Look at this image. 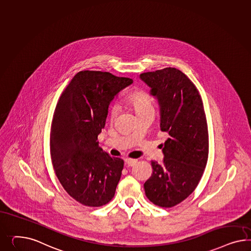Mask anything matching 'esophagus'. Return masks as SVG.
I'll use <instances>...</instances> for the list:
<instances>
[{
  "label": "esophagus",
  "instance_id": "esophagus-1",
  "mask_svg": "<svg viewBox=\"0 0 251 251\" xmlns=\"http://www.w3.org/2000/svg\"><path fill=\"white\" fill-rule=\"evenodd\" d=\"M136 163H137V160H136V159H129V158H126V159H125V163H126L128 166H133Z\"/></svg>",
  "mask_w": 251,
  "mask_h": 251
}]
</instances>
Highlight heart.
<instances>
[{"instance_id": "obj_1", "label": "heart", "mask_w": 251, "mask_h": 251, "mask_svg": "<svg viewBox=\"0 0 251 251\" xmlns=\"http://www.w3.org/2000/svg\"><path fill=\"white\" fill-rule=\"evenodd\" d=\"M128 102L129 106L134 109L137 116L142 115L148 112H154L152 99L144 92H135L131 94L128 99ZM118 112H119L118 106L115 104L111 105L108 111L110 120L115 119Z\"/></svg>"}]
</instances>
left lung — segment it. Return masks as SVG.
<instances>
[{
  "instance_id": "obj_1",
  "label": "left lung",
  "mask_w": 251,
  "mask_h": 251,
  "mask_svg": "<svg viewBox=\"0 0 251 251\" xmlns=\"http://www.w3.org/2000/svg\"><path fill=\"white\" fill-rule=\"evenodd\" d=\"M160 108V128L169 134L163 163L151 162L152 175L144 183L151 203L172 207L196 189L208 158V129L202 99L179 69L167 68L140 75Z\"/></svg>"
}]
</instances>
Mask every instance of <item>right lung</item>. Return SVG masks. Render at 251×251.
Returning a JSON list of instances; mask_svg holds the SVG:
<instances>
[{
  "label": "right lung",
  "mask_w": 251,
  "mask_h": 251,
  "mask_svg": "<svg viewBox=\"0 0 251 251\" xmlns=\"http://www.w3.org/2000/svg\"><path fill=\"white\" fill-rule=\"evenodd\" d=\"M133 80L108 72L81 71L56 104L50 133L54 173L70 197L88 206H101L115 195L124 162L99 146L108 106Z\"/></svg>",
  "instance_id": "obj_1"
}]
</instances>
